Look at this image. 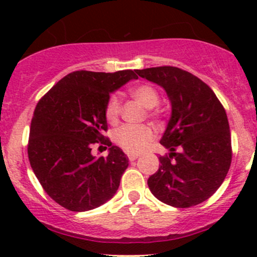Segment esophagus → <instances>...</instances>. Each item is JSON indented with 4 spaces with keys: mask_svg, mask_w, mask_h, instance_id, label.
<instances>
[{
    "mask_svg": "<svg viewBox=\"0 0 257 257\" xmlns=\"http://www.w3.org/2000/svg\"><path fill=\"white\" fill-rule=\"evenodd\" d=\"M138 154H131V153H128V159L131 160V162H134L136 159H138Z\"/></svg>",
    "mask_w": 257,
    "mask_h": 257,
    "instance_id": "1",
    "label": "esophagus"
}]
</instances>
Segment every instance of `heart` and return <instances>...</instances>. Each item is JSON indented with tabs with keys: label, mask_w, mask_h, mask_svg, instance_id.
Instances as JSON below:
<instances>
[{
	"label": "heart",
	"mask_w": 257,
	"mask_h": 257,
	"mask_svg": "<svg viewBox=\"0 0 257 257\" xmlns=\"http://www.w3.org/2000/svg\"><path fill=\"white\" fill-rule=\"evenodd\" d=\"M131 95L142 105L149 109L148 115L153 119H159L163 115V109L158 107L160 94L152 84H138L131 89ZM121 110V103L118 95H110L105 104L104 115L109 124H116ZM155 133L149 125H123L114 133V142L131 154H138L154 141Z\"/></svg>",
	"instance_id": "1"
}]
</instances>
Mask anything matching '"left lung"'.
Instances as JSON below:
<instances>
[{
	"mask_svg": "<svg viewBox=\"0 0 257 257\" xmlns=\"http://www.w3.org/2000/svg\"><path fill=\"white\" fill-rule=\"evenodd\" d=\"M137 73L162 85L172 102V116L160 141L170 153L159 157V169L148 179L150 191L175 208L208 200L231 164L225 108L206 83L178 67H153Z\"/></svg>",
	"mask_w": 257,
	"mask_h": 257,
	"instance_id": "8db88e82",
	"label": "left lung"
}]
</instances>
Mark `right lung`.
<instances>
[{"instance_id": "1", "label": "right lung", "mask_w": 257, "mask_h": 257, "mask_svg": "<svg viewBox=\"0 0 257 257\" xmlns=\"http://www.w3.org/2000/svg\"><path fill=\"white\" fill-rule=\"evenodd\" d=\"M133 78H138L137 69L76 71L38 100L31 121L28 159L46 193L63 208L95 209L118 190L128 158L104 136V109L110 93ZM94 144L109 146L110 154L93 157Z\"/></svg>"}]
</instances>
